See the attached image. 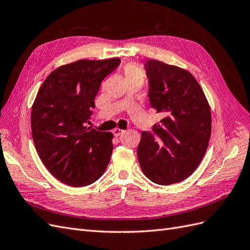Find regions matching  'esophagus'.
<instances>
[{
  "mask_svg": "<svg viewBox=\"0 0 250 250\" xmlns=\"http://www.w3.org/2000/svg\"><path fill=\"white\" fill-rule=\"evenodd\" d=\"M112 133H113V135H115V137H119V135L124 133V130L120 129V128H115V129H113V131H112Z\"/></svg>",
  "mask_w": 250,
  "mask_h": 250,
  "instance_id": "34e87169",
  "label": "esophagus"
}]
</instances>
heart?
<instances>
[{"label": "heart", "mask_w": 250, "mask_h": 250, "mask_svg": "<svg viewBox=\"0 0 250 250\" xmlns=\"http://www.w3.org/2000/svg\"><path fill=\"white\" fill-rule=\"evenodd\" d=\"M123 76L125 82L138 80L143 83L144 80H145V74H144L141 66L137 64H126L123 69Z\"/></svg>", "instance_id": "heart-1"}]
</instances>
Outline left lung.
I'll use <instances>...</instances> for the list:
<instances>
[{
  "mask_svg": "<svg viewBox=\"0 0 250 250\" xmlns=\"http://www.w3.org/2000/svg\"><path fill=\"white\" fill-rule=\"evenodd\" d=\"M144 67L150 105L164 118L142 132L138 158L151 181L169 186L190 176L201 163L210 138V109L191 73L155 59Z\"/></svg>",
  "mask_w": 250,
  "mask_h": 250,
  "instance_id": "obj_1",
  "label": "left lung"
}]
</instances>
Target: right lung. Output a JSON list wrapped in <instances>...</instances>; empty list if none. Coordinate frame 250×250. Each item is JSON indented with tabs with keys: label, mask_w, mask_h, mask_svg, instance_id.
<instances>
[{
	"label": "right lung",
	"mask_w": 250,
	"mask_h": 250,
	"mask_svg": "<svg viewBox=\"0 0 250 250\" xmlns=\"http://www.w3.org/2000/svg\"><path fill=\"white\" fill-rule=\"evenodd\" d=\"M120 63V58L82 59L62 65L37 93L31 112L34 145L49 172L67 186H88L107 168L112 133L86 123L101 82Z\"/></svg>",
	"instance_id": "1"
}]
</instances>
